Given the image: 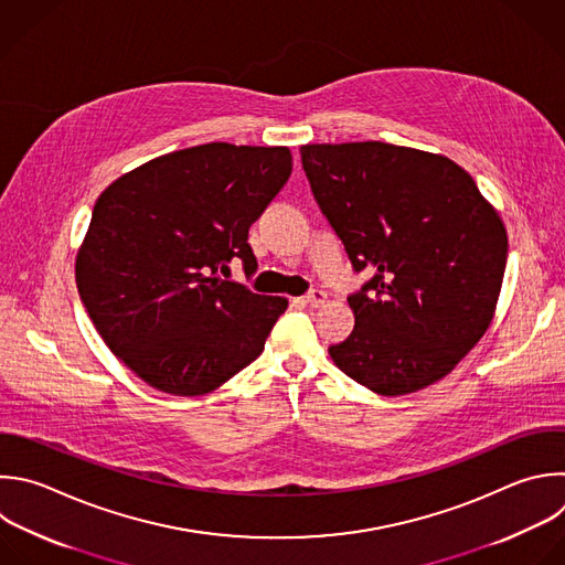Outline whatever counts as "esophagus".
Instances as JSON below:
<instances>
[{
	"label": "esophagus",
	"mask_w": 565,
	"mask_h": 565,
	"mask_svg": "<svg viewBox=\"0 0 565 565\" xmlns=\"http://www.w3.org/2000/svg\"><path fill=\"white\" fill-rule=\"evenodd\" d=\"M326 299H328V295H326L323 290H310V292L303 297V303H308V306H312V308H319V306L326 303Z\"/></svg>",
	"instance_id": "obj_1"
}]
</instances>
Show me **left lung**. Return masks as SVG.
Listing matches in <instances>:
<instances>
[{"mask_svg": "<svg viewBox=\"0 0 565 565\" xmlns=\"http://www.w3.org/2000/svg\"><path fill=\"white\" fill-rule=\"evenodd\" d=\"M312 195L354 273L350 337L328 352L367 391L397 397L439 380L488 330L508 235L475 179L444 154L384 141L299 148Z\"/></svg>", "mask_w": 565, "mask_h": 565, "instance_id": "obj_1", "label": "left lung"}]
</instances>
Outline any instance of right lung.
Returning <instances> with one entry per match:
<instances>
[{
    "label": "right lung",
    "instance_id": "obj_1",
    "mask_svg": "<svg viewBox=\"0 0 565 565\" xmlns=\"http://www.w3.org/2000/svg\"><path fill=\"white\" fill-rule=\"evenodd\" d=\"M292 170L286 146L226 141L174 150L99 195L75 262L104 343L148 386L213 393L253 363L288 299L222 279L257 270L248 228Z\"/></svg>",
    "mask_w": 565,
    "mask_h": 565
}]
</instances>
